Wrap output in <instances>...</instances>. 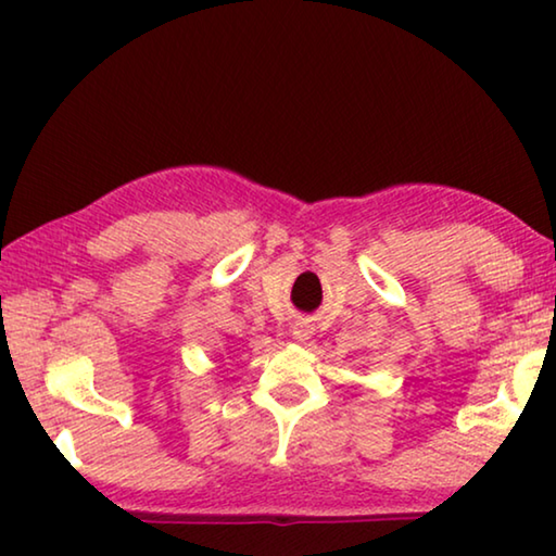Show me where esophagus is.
<instances>
[{
    "label": "esophagus",
    "instance_id": "esophagus-1",
    "mask_svg": "<svg viewBox=\"0 0 556 556\" xmlns=\"http://www.w3.org/2000/svg\"><path fill=\"white\" fill-rule=\"evenodd\" d=\"M308 333H312V331H308L306 326H296V328H294V338H299V341H306Z\"/></svg>",
    "mask_w": 556,
    "mask_h": 556
}]
</instances>
